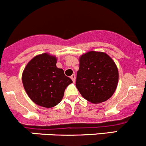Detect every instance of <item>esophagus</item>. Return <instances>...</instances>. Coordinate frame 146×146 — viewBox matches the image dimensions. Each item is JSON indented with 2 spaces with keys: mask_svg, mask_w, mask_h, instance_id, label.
<instances>
[{
  "mask_svg": "<svg viewBox=\"0 0 146 146\" xmlns=\"http://www.w3.org/2000/svg\"><path fill=\"white\" fill-rule=\"evenodd\" d=\"M70 78L72 79V80H73V82H75L76 81V75L75 74H73L71 76H70Z\"/></svg>",
  "mask_w": 146,
  "mask_h": 146,
  "instance_id": "1",
  "label": "esophagus"
}]
</instances>
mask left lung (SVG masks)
Wrapping results in <instances>:
<instances>
[{
  "mask_svg": "<svg viewBox=\"0 0 146 146\" xmlns=\"http://www.w3.org/2000/svg\"><path fill=\"white\" fill-rule=\"evenodd\" d=\"M76 85L80 95L93 104L110 99L117 89L119 71L106 53L90 51L79 58Z\"/></svg>",
  "mask_w": 146,
  "mask_h": 146,
  "instance_id": "8db88e82",
  "label": "left lung"
}]
</instances>
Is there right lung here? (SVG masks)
Listing matches in <instances>:
<instances>
[{"label": "right lung", "mask_w": 146, "mask_h": 146, "mask_svg": "<svg viewBox=\"0 0 146 146\" xmlns=\"http://www.w3.org/2000/svg\"><path fill=\"white\" fill-rule=\"evenodd\" d=\"M57 59L47 53L28 62L22 75L23 86L31 100L46 108L55 107L63 99L64 91L72 83L63 69L56 67Z\"/></svg>", "instance_id": "1"}]
</instances>
